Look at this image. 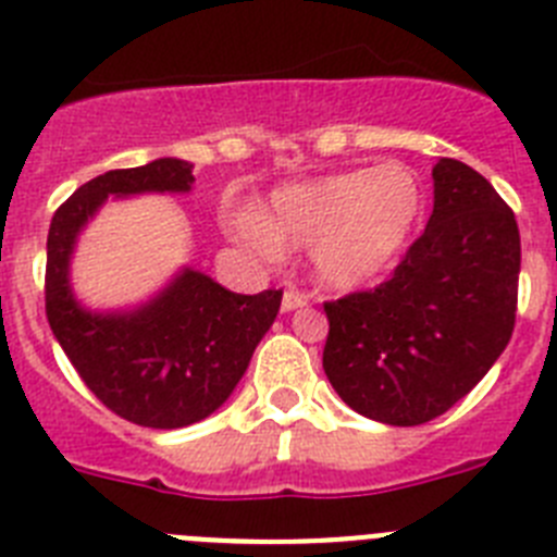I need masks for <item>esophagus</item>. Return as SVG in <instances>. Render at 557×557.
I'll return each instance as SVG.
<instances>
[{
  "label": "esophagus",
  "instance_id": "obj_1",
  "mask_svg": "<svg viewBox=\"0 0 557 557\" xmlns=\"http://www.w3.org/2000/svg\"><path fill=\"white\" fill-rule=\"evenodd\" d=\"M307 307V295L295 293V289H289V293H284L282 298V312H295V309Z\"/></svg>",
  "mask_w": 557,
  "mask_h": 557
}]
</instances>
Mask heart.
<instances>
[{
  "label": "heart",
  "mask_w": 557,
  "mask_h": 557,
  "mask_svg": "<svg viewBox=\"0 0 557 557\" xmlns=\"http://www.w3.org/2000/svg\"><path fill=\"white\" fill-rule=\"evenodd\" d=\"M426 191L418 172L398 161L329 172L278 186L264 211H236L234 228L256 253L312 248L314 278L354 293L382 282L424 223Z\"/></svg>",
  "instance_id": "b5f03b06"
}]
</instances>
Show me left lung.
I'll return each instance as SVG.
<instances>
[{
	"instance_id": "obj_1",
	"label": "left lung",
	"mask_w": 557,
	"mask_h": 557,
	"mask_svg": "<svg viewBox=\"0 0 557 557\" xmlns=\"http://www.w3.org/2000/svg\"><path fill=\"white\" fill-rule=\"evenodd\" d=\"M426 231L385 284L326 304L323 371L379 424L444 416L491 371L516 321L521 243L513 211L480 172L432 166Z\"/></svg>"
}]
</instances>
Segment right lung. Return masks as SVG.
<instances>
[{
  "label": "right lung",
  "mask_w": 557,
  "mask_h": 557,
  "mask_svg": "<svg viewBox=\"0 0 557 557\" xmlns=\"http://www.w3.org/2000/svg\"><path fill=\"white\" fill-rule=\"evenodd\" d=\"M191 184V164L184 159L111 170L55 211L47 236L52 334L108 410L150 430H181L220 410L282 307V289L236 295L189 264L136 307L91 309L77 298V239L106 200L186 195Z\"/></svg>",
  "instance_id": "right-lung-1"
}]
</instances>
